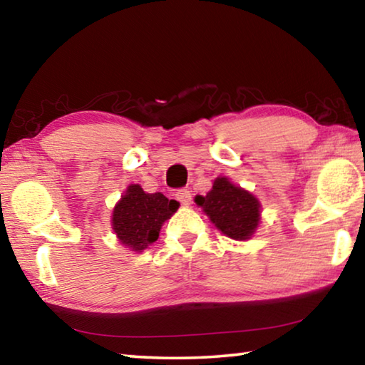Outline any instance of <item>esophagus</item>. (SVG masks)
Masks as SVG:
<instances>
[{
  "instance_id": "1",
  "label": "esophagus",
  "mask_w": 365,
  "mask_h": 365,
  "mask_svg": "<svg viewBox=\"0 0 365 365\" xmlns=\"http://www.w3.org/2000/svg\"><path fill=\"white\" fill-rule=\"evenodd\" d=\"M175 197H177L178 201H180V205H183V206L191 205V191L187 190V188L178 190L177 193H175Z\"/></svg>"
}]
</instances>
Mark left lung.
Instances as JSON below:
<instances>
[{"label": "left lung", "mask_w": 365, "mask_h": 365, "mask_svg": "<svg viewBox=\"0 0 365 365\" xmlns=\"http://www.w3.org/2000/svg\"><path fill=\"white\" fill-rule=\"evenodd\" d=\"M212 224L233 240H248L259 224V201L248 191L235 187L224 177L214 182L206 196H196Z\"/></svg>", "instance_id": "obj_1"}]
</instances>
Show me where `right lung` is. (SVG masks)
<instances>
[{"mask_svg": "<svg viewBox=\"0 0 365 365\" xmlns=\"http://www.w3.org/2000/svg\"><path fill=\"white\" fill-rule=\"evenodd\" d=\"M178 209L175 200L163 193H145L140 185H130L113 212V228L132 251H143L159 237L163 224Z\"/></svg>", "mask_w": 365, "mask_h": 365, "instance_id": "add662e5", "label": "right lung"}]
</instances>
